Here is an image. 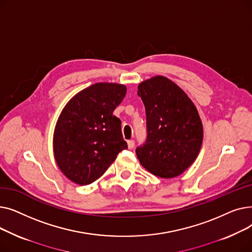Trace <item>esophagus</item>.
Wrapping results in <instances>:
<instances>
[{
  "mask_svg": "<svg viewBox=\"0 0 252 252\" xmlns=\"http://www.w3.org/2000/svg\"><path fill=\"white\" fill-rule=\"evenodd\" d=\"M127 146H128V149H133L135 147V141L134 140H128L127 141Z\"/></svg>",
  "mask_w": 252,
  "mask_h": 252,
  "instance_id": "obj_1",
  "label": "esophagus"
}]
</instances>
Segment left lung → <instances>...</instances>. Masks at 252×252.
Listing matches in <instances>:
<instances>
[{
  "mask_svg": "<svg viewBox=\"0 0 252 252\" xmlns=\"http://www.w3.org/2000/svg\"><path fill=\"white\" fill-rule=\"evenodd\" d=\"M146 110L147 138L137 147L141 164L151 174L170 179L196 159L203 139L201 119L191 99L167 77L157 75L138 87Z\"/></svg>",
  "mask_w": 252,
  "mask_h": 252,
  "instance_id": "8db88e82",
  "label": "left lung"
}]
</instances>
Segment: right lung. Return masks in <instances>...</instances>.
I'll list each match as a JSON object with an SVG mask.
<instances>
[{
    "label": "right lung",
    "mask_w": 252,
    "mask_h": 252,
    "mask_svg": "<svg viewBox=\"0 0 252 252\" xmlns=\"http://www.w3.org/2000/svg\"><path fill=\"white\" fill-rule=\"evenodd\" d=\"M126 94L124 85L98 83L76 94L62 110L53 146L62 173L78 185L98 180L127 148L114 109Z\"/></svg>",
    "instance_id": "right-lung-1"
}]
</instances>
